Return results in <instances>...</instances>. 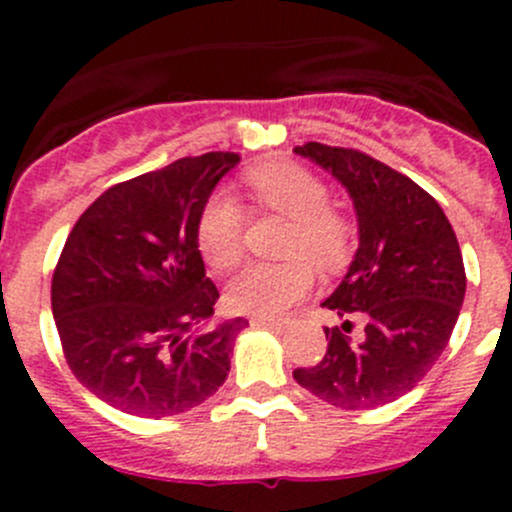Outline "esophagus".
Returning <instances> with one entry per match:
<instances>
[{
  "label": "esophagus",
  "instance_id": "obj_1",
  "mask_svg": "<svg viewBox=\"0 0 512 512\" xmlns=\"http://www.w3.org/2000/svg\"><path fill=\"white\" fill-rule=\"evenodd\" d=\"M250 324L252 327H257V329H282L285 327V322H280V319H267V317H252L250 319Z\"/></svg>",
  "mask_w": 512,
  "mask_h": 512
}]
</instances>
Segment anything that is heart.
<instances>
[{
    "mask_svg": "<svg viewBox=\"0 0 512 512\" xmlns=\"http://www.w3.org/2000/svg\"><path fill=\"white\" fill-rule=\"evenodd\" d=\"M262 210L289 220L282 265H252L232 280L227 302L235 312L280 317L314 285V270L334 272L352 250V223L329 205V188L317 173L292 160H270L247 173ZM198 245L208 265L230 272L245 257V215L230 193H215L198 223Z\"/></svg>",
    "mask_w": 512,
    "mask_h": 512,
    "instance_id": "heart-1",
    "label": "heart"
}]
</instances>
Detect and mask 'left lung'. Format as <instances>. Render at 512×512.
Returning <instances> with one entry per match:
<instances>
[{
	"label": "left lung",
	"instance_id": "obj_1",
	"mask_svg": "<svg viewBox=\"0 0 512 512\" xmlns=\"http://www.w3.org/2000/svg\"><path fill=\"white\" fill-rule=\"evenodd\" d=\"M294 153L349 190L359 250L342 285L322 302L344 324L324 327L327 354L292 376L339 409L391 404L431 371L456 327L466 297L456 232L421 185L381 160L314 141ZM352 318L365 322L359 340L348 337Z\"/></svg>",
	"mask_w": 512,
	"mask_h": 512
}]
</instances>
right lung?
I'll use <instances>...</instances> for the list:
<instances>
[{
    "mask_svg": "<svg viewBox=\"0 0 512 512\" xmlns=\"http://www.w3.org/2000/svg\"><path fill=\"white\" fill-rule=\"evenodd\" d=\"M240 153H203L111 185L76 220L51 277L66 364L113 409L175 416L225 384L247 319L205 327L218 287L198 223Z\"/></svg>",
    "mask_w": 512,
    "mask_h": 512,
    "instance_id": "right-lung-1",
    "label": "right lung"
}]
</instances>
